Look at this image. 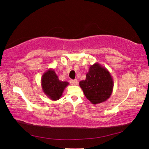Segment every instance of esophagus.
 <instances>
[{"label":"esophagus","instance_id":"1","mask_svg":"<svg viewBox=\"0 0 149 149\" xmlns=\"http://www.w3.org/2000/svg\"><path fill=\"white\" fill-rule=\"evenodd\" d=\"M71 83L72 84V85H77V83H78V81H77V79H74V80H71Z\"/></svg>","mask_w":149,"mask_h":149}]
</instances>
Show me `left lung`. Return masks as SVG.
<instances>
[{
    "label": "left lung",
    "instance_id": "8db88e82",
    "mask_svg": "<svg viewBox=\"0 0 149 149\" xmlns=\"http://www.w3.org/2000/svg\"><path fill=\"white\" fill-rule=\"evenodd\" d=\"M113 79L109 72L99 63L91 65L86 79L79 82L84 94L93 104L102 103L113 93Z\"/></svg>",
    "mask_w": 149,
    "mask_h": 149
}]
</instances>
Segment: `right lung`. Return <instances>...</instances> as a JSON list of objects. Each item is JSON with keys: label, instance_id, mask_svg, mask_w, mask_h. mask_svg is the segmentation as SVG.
Returning <instances> with one entry per match:
<instances>
[{"label": "right lung", "instance_id": "right-lung-1", "mask_svg": "<svg viewBox=\"0 0 149 149\" xmlns=\"http://www.w3.org/2000/svg\"><path fill=\"white\" fill-rule=\"evenodd\" d=\"M68 85V82L59 80L55 72L52 68H49L44 72L41 78L43 92L49 98L54 101L60 99L64 89Z\"/></svg>", "mask_w": 149, "mask_h": 149}]
</instances>
